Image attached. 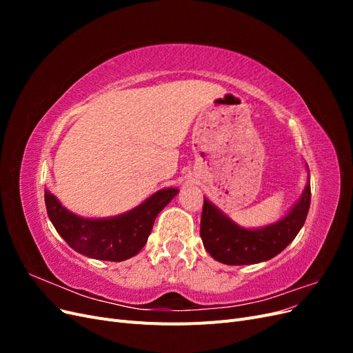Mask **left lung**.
<instances>
[{"label": "left lung", "mask_w": 353, "mask_h": 353, "mask_svg": "<svg viewBox=\"0 0 353 353\" xmlns=\"http://www.w3.org/2000/svg\"><path fill=\"white\" fill-rule=\"evenodd\" d=\"M311 206V184L305 187L296 206L281 221L261 230H245L203 200L200 237L213 259L225 265H250L270 261L290 244L303 227Z\"/></svg>", "instance_id": "left-lung-1"}]
</instances>
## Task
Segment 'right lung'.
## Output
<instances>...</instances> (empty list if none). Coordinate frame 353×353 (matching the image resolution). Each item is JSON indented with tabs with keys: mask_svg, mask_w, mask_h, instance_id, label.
<instances>
[{
	"mask_svg": "<svg viewBox=\"0 0 353 353\" xmlns=\"http://www.w3.org/2000/svg\"><path fill=\"white\" fill-rule=\"evenodd\" d=\"M176 193V188L160 190L138 208L108 219H83L63 208L50 191L44 197L50 221L73 250L92 259L121 262L144 248L156 216Z\"/></svg>",
	"mask_w": 353,
	"mask_h": 353,
	"instance_id": "add662e5",
	"label": "right lung"
}]
</instances>
